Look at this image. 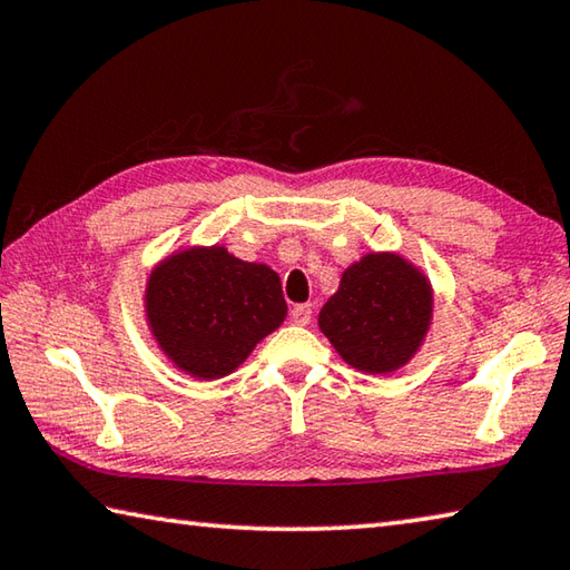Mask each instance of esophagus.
I'll list each match as a JSON object with an SVG mask.
<instances>
[{
  "instance_id": "34e87169",
  "label": "esophagus",
  "mask_w": 570,
  "mask_h": 570,
  "mask_svg": "<svg viewBox=\"0 0 570 570\" xmlns=\"http://www.w3.org/2000/svg\"><path fill=\"white\" fill-rule=\"evenodd\" d=\"M312 316H314V306L312 304H296L292 308V321H294V324H298V326H306L308 321H312Z\"/></svg>"
}]
</instances>
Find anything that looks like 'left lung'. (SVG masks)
Listing matches in <instances>:
<instances>
[{
    "mask_svg": "<svg viewBox=\"0 0 570 570\" xmlns=\"http://www.w3.org/2000/svg\"><path fill=\"white\" fill-rule=\"evenodd\" d=\"M431 312V286L419 268L396 254H368L341 276L318 328L346 364L389 374L416 354Z\"/></svg>",
    "mask_w": 570,
    "mask_h": 570,
    "instance_id": "8db88e82",
    "label": "left lung"
}]
</instances>
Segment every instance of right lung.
Returning a JSON list of instances; mask_svg holds the SVG:
<instances>
[{"mask_svg": "<svg viewBox=\"0 0 570 570\" xmlns=\"http://www.w3.org/2000/svg\"><path fill=\"white\" fill-rule=\"evenodd\" d=\"M286 302L278 274L224 246L186 249L154 268L147 318L174 364L196 379H222L282 326Z\"/></svg>", "mask_w": 570, "mask_h": 570, "instance_id": "add662e5", "label": "right lung"}]
</instances>
